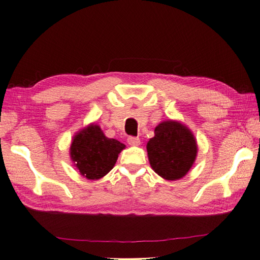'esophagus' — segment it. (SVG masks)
<instances>
[{"mask_svg": "<svg viewBox=\"0 0 260 260\" xmlns=\"http://www.w3.org/2000/svg\"><path fill=\"white\" fill-rule=\"evenodd\" d=\"M127 144L131 145V146H138L140 144V139L138 137H134V136H129L127 137Z\"/></svg>", "mask_w": 260, "mask_h": 260, "instance_id": "esophagus-1", "label": "esophagus"}]
</instances>
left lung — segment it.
I'll list each match as a JSON object with an SVG mask.
<instances>
[{
	"mask_svg": "<svg viewBox=\"0 0 260 260\" xmlns=\"http://www.w3.org/2000/svg\"><path fill=\"white\" fill-rule=\"evenodd\" d=\"M147 143L148 160L153 170L168 180L183 178L195 161L197 142L188 127L176 121L162 122Z\"/></svg>",
	"mask_w": 260,
	"mask_h": 260,
	"instance_id": "left-lung-1",
	"label": "left lung"
}]
</instances>
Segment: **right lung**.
Instances as JSON below:
<instances>
[{
	"label": "right lung",
	"instance_id": "1",
	"mask_svg": "<svg viewBox=\"0 0 260 260\" xmlns=\"http://www.w3.org/2000/svg\"><path fill=\"white\" fill-rule=\"evenodd\" d=\"M124 147L118 140L107 138L98 125L91 124L73 139L71 157L82 176L99 179L113 169Z\"/></svg>",
	"mask_w": 260,
	"mask_h": 260
}]
</instances>
